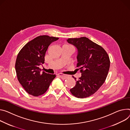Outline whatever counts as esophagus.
<instances>
[{
    "label": "esophagus",
    "instance_id": "1",
    "mask_svg": "<svg viewBox=\"0 0 130 130\" xmlns=\"http://www.w3.org/2000/svg\"><path fill=\"white\" fill-rule=\"evenodd\" d=\"M58 76L59 77H60L61 79H65L67 78V75H64V74H58Z\"/></svg>",
    "mask_w": 130,
    "mask_h": 130
}]
</instances>
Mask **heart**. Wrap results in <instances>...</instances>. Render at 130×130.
<instances>
[{"mask_svg": "<svg viewBox=\"0 0 130 130\" xmlns=\"http://www.w3.org/2000/svg\"><path fill=\"white\" fill-rule=\"evenodd\" d=\"M67 45H68V44H67ZM69 45V46H72V45Z\"/></svg>", "mask_w": 130, "mask_h": 130, "instance_id": "b5f03b06", "label": "heart"}]
</instances>
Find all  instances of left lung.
Instances as JSON below:
<instances>
[{
    "instance_id": "obj_1",
    "label": "left lung",
    "mask_w": 130,
    "mask_h": 130,
    "mask_svg": "<svg viewBox=\"0 0 130 130\" xmlns=\"http://www.w3.org/2000/svg\"><path fill=\"white\" fill-rule=\"evenodd\" d=\"M67 41L78 49L77 67L81 73L75 86L70 90L74 96L83 99L95 93L103 85L110 67L109 56L101 45L89 38H69Z\"/></svg>"
}]
</instances>
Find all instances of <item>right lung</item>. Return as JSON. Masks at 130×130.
Masks as SVG:
<instances>
[{"instance_id":"1","label":"right lung","mask_w":130,"mask_h":130,"mask_svg":"<svg viewBox=\"0 0 130 130\" xmlns=\"http://www.w3.org/2000/svg\"><path fill=\"white\" fill-rule=\"evenodd\" d=\"M58 39L47 35L39 36L27 42L19 52L15 64L18 81L30 95L38 96L48 89L56 75L41 72L39 66L50 44Z\"/></svg>"}]
</instances>
